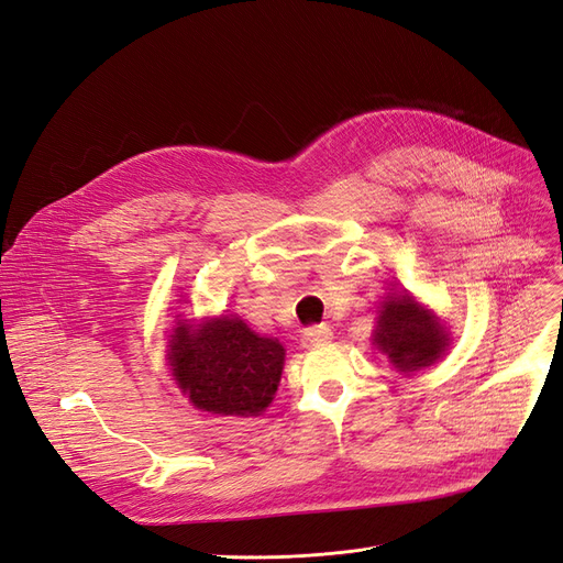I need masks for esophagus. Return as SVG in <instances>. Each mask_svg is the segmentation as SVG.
Wrapping results in <instances>:
<instances>
[{
    "instance_id": "esophagus-1",
    "label": "esophagus",
    "mask_w": 563,
    "mask_h": 563,
    "mask_svg": "<svg viewBox=\"0 0 563 563\" xmlns=\"http://www.w3.org/2000/svg\"><path fill=\"white\" fill-rule=\"evenodd\" d=\"M331 338H333V331L329 327H314V329H308L302 333V345L319 347V345H327Z\"/></svg>"
}]
</instances>
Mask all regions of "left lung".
<instances>
[{
    "label": "left lung",
    "mask_w": 563,
    "mask_h": 563,
    "mask_svg": "<svg viewBox=\"0 0 563 563\" xmlns=\"http://www.w3.org/2000/svg\"><path fill=\"white\" fill-rule=\"evenodd\" d=\"M373 340L404 373L434 364L449 343L441 323L411 296L385 300Z\"/></svg>",
    "instance_id": "8db88e82"
}]
</instances>
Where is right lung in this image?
<instances>
[{
	"label": "right lung",
	"instance_id": "right-lung-1",
	"mask_svg": "<svg viewBox=\"0 0 563 563\" xmlns=\"http://www.w3.org/2000/svg\"><path fill=\"white\" fill-rule=\"evenodd\" d=\"M174 378L201 411L258 416L279 387L284 347L253 333L240 317H220L192 329L180 323L172 335Z\"/></svg>",
	"mask_w": 563,
	"mask_h": 563
}]
</instances>
